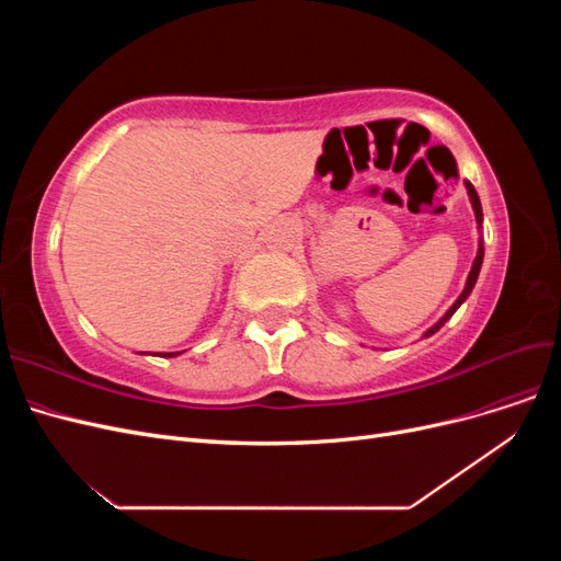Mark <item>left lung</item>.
<instances>
[{
  "instance_id": "1",
  "label": "left lung",
  "mask_w": 561,
  "mask_h": 561,
  "mask_svg": "<svg viewBox=\"0 0 561 561\" xmlns=\"http://www.w3.org/2000/svg\"><path fill=\"white\" fill-rule=\"evenodd\" d=\"M466 190H468V196H470V203H472V210H474V219H478V225L482 227V203H480V196H478V192H474V186L470 184V182H466ZM482 260H484V248H482V243H480V248H478V257H474V262H472V268H470V274H468V280H466V287H463V293H461V297H458L454 304H451V309L439 318L435 325L423 334V336H431V334H435L439 328L445 325V322L456 313V309L461 307V304L468 299V295L472 293V287H474V283H478V276H480V268H482Z\"/></svg>"
}]
</instances>
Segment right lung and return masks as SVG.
Instances as JSON below:
<instances>
[{
  "label": "right lung",
  "mask_w": 561,
  "mask_h": 561,
  "mask_svg": "<svg viewBox=\"0 0 561 561\" xmlns=\"http://www.w3.org/2000/svg\"><path fill=\"white\" fill-rule=\"evenodd\" d=\"M161 358H173V355H180V353H159Z\"/></svg>",
  "instance_id": "1"
}]
</instances>
